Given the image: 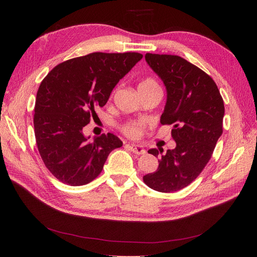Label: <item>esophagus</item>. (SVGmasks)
<instances>
[{
    "mask_svg": "<svg viewBox=\"0 0 257 257\" xmlns=\"http://www.w3.org/2000/svg\"><path fill=\"white\" fill-rule=\"evenodd\" d=\"M131 150L133 151L135 154H145L146 153V150L144 149V147L141 146V145H132L130 146Z\"/></svg>",
    "mask_w": 257,
    "mask_h": 257,
    "instance_id": "esophagus-1",
    "label": "esophagus"
}]
</instances>
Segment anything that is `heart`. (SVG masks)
Here are the masks:
<instances>
[{"instance_id":"obj_1","label":"heart","mask_w":257,"mask_h":257,"mask_svg":"<svg viewBox=\"0 0 257 257\" xmlns=\"http://www.w3.org/2000/svg\"><path fill=\"white\" fill-rule=\"evenodd\" d=\"M151 88H160L158 82L152 78L144 79L138 85V89H151ZM146 127V123L143 121H128L122 125V132L126 136L131 138H139Z\"/></svg>"}]
</instances>
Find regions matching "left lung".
<instances>
[{
    "label": "left lung",
    "instance_id": "8db88e82",
    "mask_svg": "<svg viewBox=\"0 0 257 257\" xmlns=\"http://www.w3.org/2000/svg\"><path fill=\"white\" fill-rule=\"evenodd\" d=\"M145 58L166 87L161 123L173 125L176 148L165 154L162 148L148 151L162 155L158 170L144 176V182L158 192H176L195 180L211 159L223 133V98L211 77L183 58L154 53Z\"/></svg>",
    "mask_w": 257,
    "mask_h": 257
}]
</instances>
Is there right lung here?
Masks as SVG:
<instances>
[{
  "mask_svg": "<svg viewBox=\"0 0 257 257\" xmlns=\"http://www.w3.org/2000/svg\"><path fill=\"white\" fill-rule=\"evenodd\" d=\"M142 59L137 52H93L63 62L45 77L36 94L34 132L44 164L58 180L72 186L91 182L109 153L122 147L110 133L89 142L82 128Z\"/></svg>",
  "mask_w": 257,
  "mask_h": 257,
  "instance_id": "add662e5",
  "label": "right lung"
}]
</instances>
